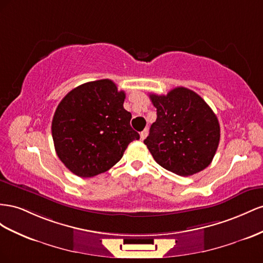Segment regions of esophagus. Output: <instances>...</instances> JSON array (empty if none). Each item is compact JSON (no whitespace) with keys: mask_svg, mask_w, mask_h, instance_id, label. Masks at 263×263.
Listing matches in <instances>:
<instances>
[{"mask_svg":"<svg viewBox=\"0 0 263 263\" xmlns=\"http://www.w3.org/2000/svg\"><path fill=\"white\" fill-rule=\"evenodd\" d=\"M147 134H148V130L147 129H144L143 131H142L141 133H140V139L143 141L146 137H147Z\"/></svg>","mask_w":263,"mask_h":263,"instance_id":"esophagus-1","label":"esophagus"}]
</instances>
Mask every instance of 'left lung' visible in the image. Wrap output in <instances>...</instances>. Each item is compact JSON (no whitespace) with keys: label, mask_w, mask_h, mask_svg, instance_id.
Returning <instances> with one entry per match:
<instances>
[{"label":"left lung","mask_w":263,"mask_h":263,"mask_svg":"<svg viewBox=\"0 0 263 263\" xmlns=\"http://www.w3.org/2000/svg\"><path fill=\"white\" fill-rule=\"evenodd\" d=\"M156 121L144 144L157 164L179 176H191L212 163L220 140L214 111L199 95L177 87L166 95H149Z\"/></svg>","instance_id":"8db88e82"}]
</instances>
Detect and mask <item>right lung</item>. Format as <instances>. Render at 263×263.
<instances>
[{"instance_id":"obj_1","label":"right lung","mask_w":263,"mask_h":263,"mask_svg":"<svg viewBox=\"0 0 263 263\" xmlns=\"http://www.w3.org/2000/svg\"><path fill=\"white\" fill-rule=\"evenodd\" d=\"M124 99L114 81L101 79L72 89L58 104L51 136L59 160L74 175L92 177L110 170L140 139Z\"/></svg>"}]
</instances>
